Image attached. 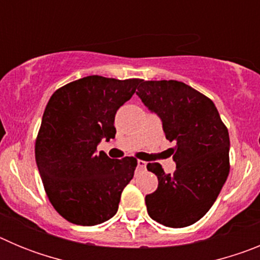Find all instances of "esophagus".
Masks as SVG:
<instances>
[{
	"label": "esophagus",
	"mask_w": 260,
	"mask_h": 260,
	"mask_svg": "<svg viewBox=\"0 0 260 260\" xmlns=\"http://www.w3.org/2000/svg\"><path fill=\"white\" fill-rule=\"evenodd\" d=\"M146 165H147L146 161H143V160H138V169H139V171L146 169Z\"/></svg>",
	"instance_id": "esophagus-1"
}]
</instances>
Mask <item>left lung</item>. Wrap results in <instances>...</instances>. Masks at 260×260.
Instances as JSON below:
<instances>
[{"mask_svg": "<svg viewBox=\"0 0 260 260\" xmlns=\"http://www.w3.org/2000/svg\"><path fill=\"white\" fill-rule=\"evenodd\" d=\"M137 95L157 114L176 161L174 173L158 162L156 191L146 195L151 219L169 228L201 220L219 197L229 174V133L211 99L178 80H142Z\"/></svg>", "mask_w": 260, "mask_h": 260, "instance_id": "8db88e82", "label": "left lung"}]
</instances>
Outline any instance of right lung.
Masks as SVG:
<instances>
[{
    "mask_svg": "<svg viewBox=\"0 0 260 260\" xmlns=\"http://www.w3.org/2000/svg\"><path fill=\"white\" fill-rule=\"evenodd\" d=\"M142 79L89 75L61 87L45 107L35 158L49 202L68 221L83 226L116 215L137 158L96 151L116 135L114 117Z\"/></svg>",
    "mask_w": 260,
    "mask_h": 260,
    "instance_id": "obj_1",
    "label": "right lung"
}]
</instances>
